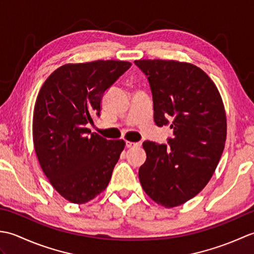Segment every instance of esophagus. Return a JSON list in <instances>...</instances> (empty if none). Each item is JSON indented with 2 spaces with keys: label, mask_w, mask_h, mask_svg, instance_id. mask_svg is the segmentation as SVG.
Wrapping results in <instances>:
<instances>
[{
  "label": "esophagus",
  "mask_w": 254,
  "mask_h": 254,
  "mask_svg": "<svg viewBox=\"0 0 254 254\" xmlns=\"http://www.w3.org/2000/svg\"><path fill=\"white\" fill-rule=\"evenodd\" d=\"M136 146H141V143H137V142H127V148H132V147H136Z\"/></svg>",
  "instance_id": "34e87169"
}]
</instances>
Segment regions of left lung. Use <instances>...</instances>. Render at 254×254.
I'll return each mask as SVG.
<instances>
[{"instance_id":"left-lung-1","label":"left lung","mask_w":254,"mask_h":254,"mask_svg":"<svg viewBox=\"0 0 254 254\" xmlns=\"http://www.w3.org/2000/svg\"><path fill=\"white\" fill-rule=\"evenodd\" d=\"M153 94L154 121L170 123L168 145L145 141L138 178L147 195L170 208L201 192L222 157L227 121L219 91L196 65L174 60H136Z\"/></svg>"}]
</instances>
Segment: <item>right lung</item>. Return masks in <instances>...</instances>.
Masks as SVG:
<instances>
[{
	"instance_id": "right-lung-1",
	"label": "right lung",
	"mask_w": 254,
	"mask_h": 254,
	"mask_svg": "<svg viewBox=\"0 0 254 254\" xmlns=\"http://www.w3.org/2000/svg\"><path fill=\"white\" fill-rule=\"evenodd\" d=\"M131 65L116 60L68 63L39 90L32 119L35 150L52 187L69 202L84 204L109 185L126 142L106 139L86 126L99 116L105 91Z\"/></svg>"
}]
</instances>
